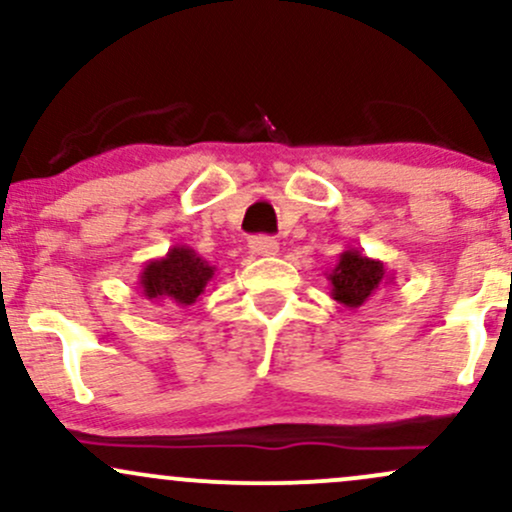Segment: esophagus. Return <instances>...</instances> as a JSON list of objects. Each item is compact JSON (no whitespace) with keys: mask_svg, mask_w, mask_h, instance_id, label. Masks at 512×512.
I'll return each mask as SVG.
<instances>
[{"mask_svg":"<svg viewBox=\"0 0 512 512\" xmlns=\"http://www.w3.org/2000/svg\"><path fill=\"white\" fill-rule=\"evenodd\" d=\"M248 250L252 255H276L279 252V243L269 236H255L248 243Z\"/></svg>","mask_w":512,"mask_h":512,"instance_id":"obj_1","label":"esophagus"}]
</instances>
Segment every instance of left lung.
<instances>
[{
	"label": "left lung",
	"mask_w": 512,
	"mask_h": 512,
	"mask_svg": "<svg viewBox=\"0 0 512 512\" xmlns=\"http://www.w3.org/2000/svg\"><path fill=\"white\" fill-rule=\"evenodd\" d=\"M327 281L332 286V298L342 303L344 308H361L363 303L373 296L380 286H387L395 281V276L387 274L385 264L373 257L361 255L356 248H346L339 255L332 272L327 274Z\"/></svg>",
	"instance_id": "left-lung-1"
}]
</instances>
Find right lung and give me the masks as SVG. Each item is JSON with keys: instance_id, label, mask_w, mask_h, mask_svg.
<instances>
[{"instance_id": "add662e5", "label": "right lung", "mask_w": 512, "mask_h": 512, "mask_svg": "<svg viewBox=\"0 0 512 512\" xmlns=\"http://www.w3.org/2000/svg\"><path fill=\"white\" fill-rule=\"evenodd\" d=\"M216 267L187 245H173L158 260H149L139 274V289L149 301L192 305L202 296Z\"/></svg>"}]
</instances>
